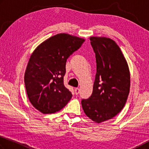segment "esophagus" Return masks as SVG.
<instances>
[{"label": "esophagus", "mask_w": 149, "mask_h": 149, "mask_svg": "<svg viewBox=\"0 0 149 149\" xmlns=\"http://www.w3.org/2000/svg\"><path fill=\"white\" fill-rule=\"evenodd\" d=\"M74 92H75V94L76 95H78L79 94V93H80V89L79 88H75V90H74Z\"/></svg>", "instance_id": "1"}]
</instances>
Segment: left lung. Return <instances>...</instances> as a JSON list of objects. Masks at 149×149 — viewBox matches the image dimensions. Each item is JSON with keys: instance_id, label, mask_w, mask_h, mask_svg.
<instances>
[{"instance_id": "8db88e82", "label": "left lung", "mask_w": 149, "mask_h": 149, "mask_svg": "<svg viewBox=\"0 0 149 149\" xmlns=\"http://www.w3.org/2000/svg\"><path fill=\"white\" fill-rule=\"evenodd\" d=\"M95 54L97 72L92 95L82 100L88 118L96 123L111 120L124 108L130 88L128 65L115 41L103 36H91Z\"/></svg>"}]
</instances>
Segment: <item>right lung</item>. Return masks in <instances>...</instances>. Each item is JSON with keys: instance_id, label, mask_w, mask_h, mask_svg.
Segmentation results:
<instances>
[{"instance_id": "obj_1", "label": "right lung", "mask_w": 149, "mask_h": 149, "mask_svg": "<svg viewBox=\"0 0 149 149\" xmlns=\"http://www.w3.org/2000/svg\"><path fill=\"white\" fill-rule=\"evenodd\" d=\"M84 38L59 33L36 47L26 68L24 82L29 100L43 114L61 110L72 97L63 84L66 61Z\"/></svg>"}]
</instances>
